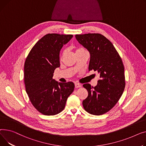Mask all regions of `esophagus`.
<instances>
[{"mask_svg":"<svg viewBox=\"0 0 146 146\" xmlns=\"http://www.w3.org/2000/svg\"><path fill=\"white\" fill-rule=\"evenodd\" d=\"M75 87L76 88H80V87H81V85L79 83H75Z\"/></svg>","mask_w":146,"mask_h":146,"instance_id":"1","label":"esophagus"}]
</instances>
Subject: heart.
Listing matches in <instances>:
<instances>
[{
  "instance_id": "1",
  "label": "heart",
  "mask_w": 146,
  "mask_h": 146,
  "mask_svg": "<svg viewBox=\"0 0 146 146\" xmlns=\"http://www.w3.org/2000/svg\"><path fill=\"white\" fill-rule=\"evenodd\" d=\"M85 50L82 48H77L76 49V53H78V52H82V51H85ZM66 53V50H64L62 51V56H64L65 55V54Z\"/></svg>"
}]
</instances>
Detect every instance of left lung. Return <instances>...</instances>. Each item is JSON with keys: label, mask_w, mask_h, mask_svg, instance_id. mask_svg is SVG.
I'll return each instance as SVG.
<instances>
[{"label": "left lung", "mask_w": 146, "mask_h": 146, "mask_svg": "<svg viewBox=\"0 0 146 146\" xmlns=\"http://www.w3.org/2000/svg\"><path fill=\"white\" fill-rule=\"evenodd\" d=\"M90 54L89 71H97L100 80L96 87L85 84L88 95L83 100L85 110L92 115L106 113L117 104L124 90V67L121 57L108 39L100 33L76 35Z\"/></svg>", "instance_id": "8db88e82"}]
</instances>
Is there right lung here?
Masks as SVG:
<instances>
[{"label": "right lung", "instance_id": "1", "mask_svg": "<svg viewBox=\"0 0 146 146\" xmlns=\"http://www.w3.org/2000/svg\"><path fill=\"white\" fill-rule=\"evenodd\" d=\"M72 37V35L46 34L36 43L26 59V91L33 107L44 115L61 113L74 91L72 82H58L52 78L55 70L60 66V50Z\"/></svg>", "mask_w": 146, "mask_h": 146}]
</instances>
